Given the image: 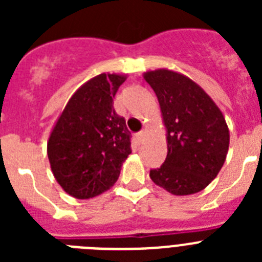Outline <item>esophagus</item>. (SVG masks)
<instances>
[{
	"label": "esophagus",
	"instance_id": "34e87169",
	"mask_svg": "<svg viewBox=\"0 0 262 262\" xmlns=\"http://www.w3.org/2000/svg\"><path fill=\"white\" fill-rule=\"evenodd\" d=\"M144 136H145L144 131H140V133L136 134V140H138L139 144H142V143L144 142Z\"/></svg>",
	"mask_w": 262,
	"mask_h": 262
}]
</instances>
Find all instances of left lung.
<instances>
[{
	"label": "left lung",
	"instance_id": "left-lung-1",
	"mask_svg": "<svg viewBox=\"0 0 262 262\" xmlns=\"http://www.w3.org/2000/svg\"><path fill=\"white\" fill-rule=\"evenodd\" d=\"M144 80L159 99L166 128L168 155L149 177L174 195L203 190L226 161L230 131L222 111L193 80L157 69Z\"/></svg>",
	"mask_w": 262,
	"mask_h": 262
}]
</instances>
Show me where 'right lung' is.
I'll return each mask as SVG.
<instances>
[{"label":"right lung","mask_w":262,"mask_h":262,"mask_svg":"<svg viewBox=\"0 0 262 262\" xmlns=\"http://www.w3.org/2000/svg\"><path fill=\"white\" fill-rule=\"evenodd\" d=\"M124 81L123 75L101 73L85 82L71 97L48 139L53 176L78 200L110 189L131 154V133L113 106Z\"/></svg>","instance_id":"right-lung-1"}]
</instances>
